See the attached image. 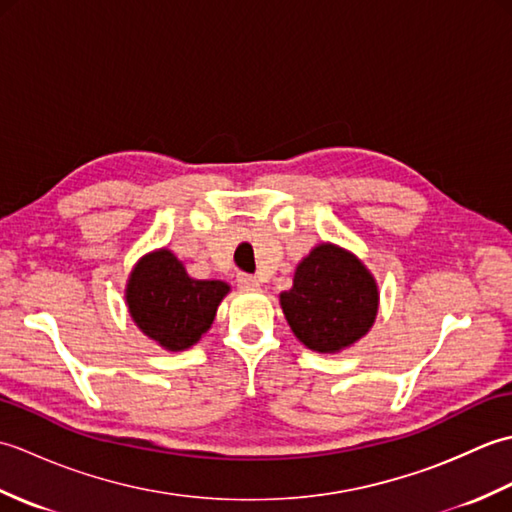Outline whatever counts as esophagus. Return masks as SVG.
<instances>
[{
  "instance_id": "34e87169",
  "label": "esophagus",
  "mask_w": 512,
  "mask_h": 512,
  "mask_svg": "<svg viewBox=\"0 0 512 512\" xmlns=\"http://www.w3.org/2000/svg\"><path fill=\"white\" fill-rule=\"evenodd\" d=\"M237 286L244 290H257L259 288V279L253 275H237Z\"/></svg>"
}]
</instances>
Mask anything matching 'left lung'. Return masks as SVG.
Returning <instances> with one entry per match:
<instances>
[{
  "label": "left lung",
  "mask_w": 512,
  "mask_h": 512,
  "mask_svg": "<svg viewBox=\"0 0 512 512\" xmlns=\"http://www.w3.org/2000/svg\"><path fill=\"white\" fill-rule=\"evenodd\" d=\"M290 330L314 352L334 354L369 332L378 312V286L350 250L319 244L301 259L292 288L279 295Z\"/></svg>",
  "instance_id": "obj_1"
}]
</instances>
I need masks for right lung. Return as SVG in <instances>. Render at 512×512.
<instances>
[{
  "mask_svg": "<svg viewBox=\"0 0 512 512\" xmlns=\"http://www.w3.org/2000/svg\"><path fill=\"white\" fill-rule=\"evenodd\" d=\"M228 290L224 281L189 277L180 259L160 248L134 266L125 301L140 332L169 352H182L211 328Z\"/></svg>",
  "mask_w": 512,
  "mask_h": 512,
  "instance_id": "right-lung-1",
  "label": "right lung"
}]
</instances>
